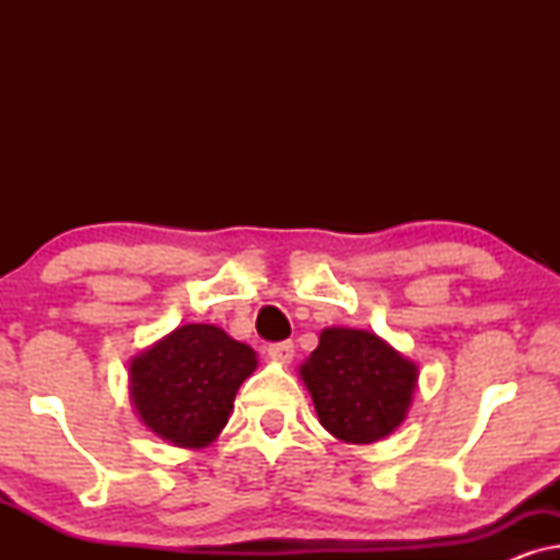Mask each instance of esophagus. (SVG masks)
<instances>
[{"mask_svg":"<svg viewBox=\"0 0 560 560\" xmlns=\"http://www.w3.org/2000/svg\"><path fill=\"white\" fill-rule=\"evenodd\" d=\"M267 354H270V359H275V362H290L295 354V343L293 341L270 343V347H267Z\"/></svg>","mask_w":560,"mask_h":560,"instance_id":"esophagus-1","label":"esophagus"}]
</instances>
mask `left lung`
I'll list each match as a JSON object with an SVG mask.
<instances>
[{"instance_id":"obj_1","label":"left lung","mask_w":560,"mask_h":560,"mask_svg":"<svg viewBox=\"0 0 560 560\" xmlns=\"http://www.w3.org/2000/svg\"><path fill=\"white\" fill-rule=\"evenodd\" d=\"M301 377L328 433L347 443H372L402 423L418 370L380 336L326 328Z\"/></svg>"}]
</instances>
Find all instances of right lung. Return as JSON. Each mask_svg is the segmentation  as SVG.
<instances>
[{
	"label": "right lung",
	"instance_id": "1",
	"mask_svg": "<svg viewBox=\"0 0 560 560\" xmlns=\"http://www.w3.org/2000/svg\"><path fill=\"white\" fill-rule=\"evenodd\" d=\"M255 366V351L221 328L180 326L129 366L135 408L165 441L201 448L226 425L236 389Z\"/></svg>",
	"mask_w": 560,
	"mask_h": 560
}]
</instances>
